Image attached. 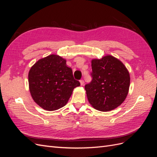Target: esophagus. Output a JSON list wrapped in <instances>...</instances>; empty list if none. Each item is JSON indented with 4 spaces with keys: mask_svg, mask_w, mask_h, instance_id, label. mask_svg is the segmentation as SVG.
Masks as SVG:
<instances>
[{
    "mask_svg": "<svg viewBox=\"0 0 157 157\" xmlns=\"http://www.w3.org/2000/svg\"><path fill=\"white\" fill-rule=\"evenodd\" d=\"M80 85H83L84 83V80H80Z\"/></svg>",
    "mask_w": 157,
    "mask_h": 157,
    "instance_id": "1",
    "label": "esophagus"
}]
</instances>
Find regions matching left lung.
<instances>
[{"label":"left lung","instance_id":"obj_1","mask_svg":"<svg viewBox=\"0 0 157 157\" xmlns=\"http://www.w3.org/2000/svg\"><path fill=\"white\" fill-rule=\"evenodd\" d=\"M92 81L85 85L90 103L99 111L117 108L126 99L130 78L121 61L111 56L92 61Z\"/></svg>","mask_w":157,"mask_h":157}]
</instances>
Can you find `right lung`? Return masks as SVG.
I'll return each instance as SVG.
<instances>
[{
	"label": "right lung",
	"mask_w": 157,
	"mask_h": 157,
	"mask_svg": "<svg viewBox=\"0 0 157 157\" xmlns=\"http://www.w3.org/2000/svg\"><path fill=\"white\" fill-rule=\"evenodd\" d=\"M28 78L33 100L47 111L65 105L73 89L80 85L74 78L72 69L66 65V60L53 54L38 61Z\"/></svg>",
	"instance_id": "obj_1"
}]
</instances>
